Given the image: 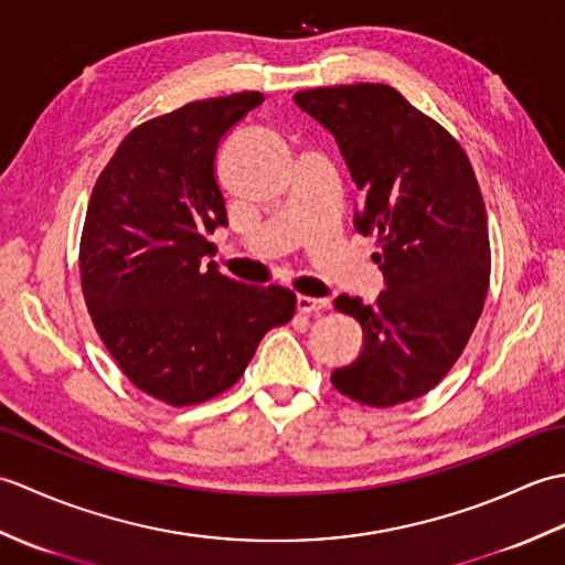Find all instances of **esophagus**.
I'll return each mask as SVG.
<instances>
[{
	"instance_id": "esophagus-1",
	"label": "esophagus",
	"mask_w": 565,
	"mask_h": 565,
	"mask_svg": "<svg viewBox=\"0 0 565 565\" xmlns=\"http://www.w3.org/2000/svg\"><path fill=\"white\" fill-rule=\"evenodd\" d=\"M296 308L301 310V313H320V310L330 308L328 298H313V296H298L296 298Z\"/></svg>"
}]
</instances>
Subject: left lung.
Segmentation results:
<instances>
[{"instance_id": "obj_1", "label": "left lung", "mask_w": 565, "mask_h": 565, "mask_svg": "<svg viewBox=\"0 0 565 565\" xmlns=\"http://www.w3.org/2000/svg\"><path fill=\"white\" fill-rule=\"evenodd\" d=\"M338 140L362 206L354 227L374 235L371 255L386 289L374 303L338 296L359 320L364 350L332 371L352 401H415L449 374L471 338L490 281L488 218L463 148L388 84H340L294 94Z\"/></svg>"}]
</instances>
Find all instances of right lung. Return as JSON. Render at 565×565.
Here are the masks:
<instances>
[{
    "mask_svg": "<svg viewBox=\"0 0 565 565\" xmlns=\"http://www.w3.org/2000/svg\"><path fill=\"white\" fill-rule=\"evenodd\" d=\"M262 102L239 92L152 118L124 138L92 191L79 243L84 301L130 383L167 405L231 388L264 334L294 318V291L203 264L206 235L227 225L215 152Z\"/></svg>",
    "mask_w": 565,
    "mask_h": 565,
    "instance_id": "obj_1",
    "label": "right lung"
}]
</instances>
